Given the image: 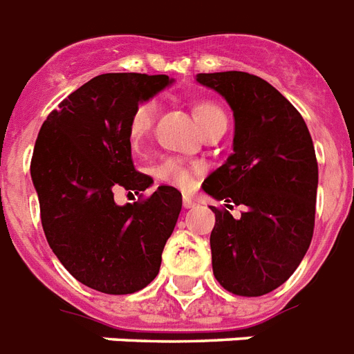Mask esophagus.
Instances as JSON below:
<instances>
[{"instance_id":"34e87169","label":"esophagus","mask_w":354,"mask_h":354,"mask_svg":"<svg viewBox=\"0 0 354 354\" xmlns=\"http://www.w3.org/2000/svg\"><path fill=\"white\" fill-rule=\"evenodd\" d=\"M183 205H185V208H194V206L197 205V201H195L192 195H185V197H183Z\"/></svg>"}]
</instances>
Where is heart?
Instances as JSON below:
<instances>
[{"instance_id": "b5f03b06", "label": "heart", "mask_w": 354, "mask_h": 354, "mask_svg": "<svg viewBox=\"0 0 354 354\" xmlns=\"http://www.w3.org/2000/svg\"><path fill=\"white\" fill-rule=\"evenodd\" d=\"M192 111H194L195 122L201 128V131L208 124L216 122L219 118H226L221 107L210 100L195 102ZM155 113H157V104H155V100H149V98L140 100L137 106L133 107L128 120V138L133 148H137L146 140V137L151 131V126H153ZM197 171H199L197 166H190L185 160L174 159V157L164 159L162 162H159L153 168L155 179L160 180V183H166V185L177 186V188H190L192 183H194V175Z\"/></svg>"}]
</instances>
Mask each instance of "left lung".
Segmentation results:
<instances>
[{
	"label": "left lung",
	"instance_id": "left-lung-1",
	"mask_svg": "<svg viewBox=\"0 0 354 354\" xmlns=\"http://www.w3.org/2000/svg\"><path fill=\"white\" fill-rule=\"evenodd\" d=\"M197 82L225 97L236 120L234 153L206 177L203 190L245 208L234 219L212 206L214 276L228 292L263 296L292 276L313 239L318 190L313 138L298 109L259 76L201 73Z\"/></svg>",
	"mask_w": 354,
	"mask_h": 354
}]
</instances>
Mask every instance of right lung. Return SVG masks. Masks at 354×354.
<instances>
[{
    "label": "right lung",
    "mask_w": 354,
    "mask_h": 354,
    "mask_svg": "<svg viewBox=\"0 0 354 354\" xmlns=\"http://www.w3.org/2000/svg\"><path fill=\"white\" fill-rule=\"evenodd\" d=\"M166 75H98L58 104L41 124L30 177L45 237L80 283L131 294L159 274L183 195L159 186L137 203L117 205L115 192L151 185L131 160L128 120L140 100L169 86Z\"/></svg>",
    "instance_id": "right-lung-1"
}]
</instances>
